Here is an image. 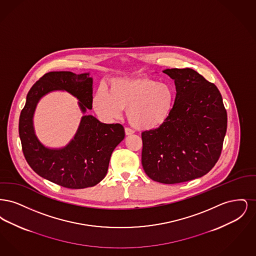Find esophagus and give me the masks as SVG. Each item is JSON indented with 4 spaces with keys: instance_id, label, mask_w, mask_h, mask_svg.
I'll list each match as a JSON object with an SVG mask.
<instances>
[{
    "instance_id": "esophagus-1",
    "label": "esophagus",
    "mask_w": 256,
    "mask_h": 256,
    "mask_svg": "<svg viewBox=\"0 0 256 256\" xmlns=\"http://www.w3.org/2000/svg\"><path fill=\"white\" fill-rule=\"evenodd\" d=\"M124 134H126V135H132V134H134V132L130 128H124Z\"/></svg>"
}]
</instances>
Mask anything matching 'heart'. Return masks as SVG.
<instances>
[{
    "instance_id": "1",
    "label": "heart",
    "mask_w": 256,
    "mask_h": 256,
    "mask_svg": "<svg viewBox=\"0 0 256 256\" xmlns=\"http://www.w3.org/2000/svg\"><path fill=\"white\" fill-rule=\"evenodd\" d=\"M174 92L166 82L146 76L115 78L110 91L100 87L93 97V108L98 117L111 121L126 110L128 122L138 130H152L165 122L174 106Z\"/></svg>"
}]
</instances>
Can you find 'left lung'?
Listing matches in <instances>:
<instances>
[{
    "label": "left lung",
    "mask_w": 256,
    "mask_h": 256,
    "mask_svg": "<svg viewBox=\"0 0 256 256\" xmlns=\"http://www.w3.org/2000/svg\"><path fill=\"white\" fill-rule=\"evenodd\" d=\"M176 95L169 118L142 132V166L146 176L165 184L204 176L219 160L228 114L217 86L190 68L166 69Z\"/></svg>",
    "instance_id": "obj_1"
}]
</instances>
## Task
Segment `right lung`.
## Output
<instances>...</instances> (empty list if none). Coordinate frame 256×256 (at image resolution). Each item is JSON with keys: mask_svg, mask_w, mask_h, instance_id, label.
I'll return each instance as SVG.
<instances>
[{"mask_svg": "<svg viewBox=\"0 0 256 256\" xmlns=\"http://www.w3.org/2000/svg\"><path fill=\"white\" fill-rule=\"evenodd\" d=\"M92 86L89 73L45 74L28 91L19 118V136L28 164L40 176L69 189L92 187L104 178L111 154L124 138V126L104 124L92 115H84L67 146L49 148L37 139L32 118L39 100L54 90L67 91L76 98L84 113L86 108L92 110Z\"/></svg>", "mask_w": 256, "mask_h": 256, "instance_id": "right-lung-1", "label": "right lung"}]
</instances>
